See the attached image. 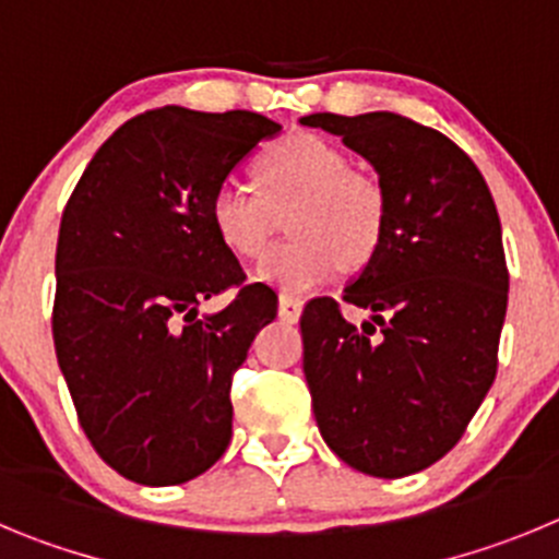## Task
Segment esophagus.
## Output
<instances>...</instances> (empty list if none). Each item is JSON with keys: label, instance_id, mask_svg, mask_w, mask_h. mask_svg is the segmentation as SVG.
I'll list each match as a JSON object with an SVG mask.
<instances>
[{"label": "esophagus", "instance_id": "esophagus-1", "mask_svg": "<svg viewBox=\"0 0 559 559\" xmlns=\"http://www.w3.org/2000/svg\"><path fill=\"white\" fill-rule=\"evenodd\" d=\"M304 311V300L292 298V295H281L278 298V317L286 320V323H295Z\"/></svg>", "mask_w": 559, "mask_h": 559}]
</instances>
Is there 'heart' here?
I'll return each instance as SVG.
<instances>
[{
  "label": "heart",
  "instance_id": "heart-1",
  "mask_svg": "<svg viewBox=\"0 0 559 559\" xmlns=\"http://www.w3.org/2000/svg\"><path fill=\"white\" fill-rule=\"evenodd\" d=\"M292 205L295 239L255 264V278L284 292L323 286L342 270L373 259L386 228L379 178L350 169L348 155L311 133L289 135L255 164V189L228 178L214 189L209 219L230 253L253 259L273 236L275 211Z\"/></svg>",
  "mask_w": 559,
  "mask_h": 559
}]
</instances>
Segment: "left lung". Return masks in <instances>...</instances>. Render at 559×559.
Returning a JSON list of instances; mask_svg holds the SVG:
<instances>
[{
  "label": "left lung",
  "instance_id": "left-lung-1",
  "mask_svg": "<svg viewBox=\"0 0 559 559\" xmlns=\"http://www.w3.org/2000/svg\"><path fill=\"white\" fill-rule=\"evenodd\" d=\"M300 124L342 135L386 192L384 239L345 286L370 320L348 323L331 298L300 317L317 429L361 474L401 479L454 449L496 379L510 289L499 211L440 130L386 110Z\"/></svg>",
  "mask_w": 559,
  "mask_h": 559
}]
</instances>
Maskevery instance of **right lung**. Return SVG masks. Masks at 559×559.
Listing matches in <instances>:
<instances>
[{
  "instance_id": "add662e5",
  "label": "right lung",
  "mask_w": 559,
  "mask_h": 559,
  "mask_svg": "<svg viewBox=\"0 0 559 559\" xmlns=\"http://www.w3.org/2000/svg\"><path fill=\"white\" fill-rule=\"evenodd\" d=\"M281 124L253 110L155 108L97 150L69 198L55 255L52 336L94 451L124 479L183 485L230 442V379L275 320L209 219L211 194Z\"/></svg>"
}]
</instances>
